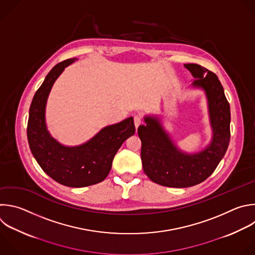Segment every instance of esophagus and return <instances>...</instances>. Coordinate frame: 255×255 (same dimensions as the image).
<instances>
[{
  "instance_id": "34e87169",
  "label": "esophagus",
  "mask_w": 255,
  "mask_h": 255,
  "mask_svg": "<svg viewBox=\"0 0 255 255\" xmlns=\"http://www.w3.org/2000/svg\"><path fill=\"white\" fill-rule=\"evenodd\" d=\"M142 123V120H141V117L139 116H135L134 117V125H135V128L137 129L139 127V125Z\"/></svg>"
}]
</instances>
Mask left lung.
<instances>
[{"label":"left lung","instance_id":"left-lung-1","mask_svg":"<svg viewBox=\"0 0 255 255\" xmlns=\"http://www.w3.org/2000/svg\"><path fill=\"white\" fill-rule=\"evenodd\" d=\"M184 67L194 78L191 88L205 94L212 131L210 143L195 153L181 150L157 115L144 116L145 125L138 128L145 174L157 184L176 188L194 186L208 178L223 158L230 140V107L217 76L197 64Z\"/></svg>","mask_w":255,"mask_h":255}]
</instances>
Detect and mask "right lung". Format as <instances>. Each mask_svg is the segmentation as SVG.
<instances>
[{
	"label": "right lung",
	"mask_w": 255,
	"mask_h": 255,
	"mask_svg": "<svg viewBox=\"0 0 255 255\" xmlns=\"http://www.w3.org/2000/svg\"><path fill=\"white\" fill-rule=\"evenodd\" d=\"M77 61L68 59L57 64L37 90L29 111L28 142L38 164L58 183L85 187L103 181L122 143L135 133L133 117L102 128L90 140L77 146H66L50 134L46 124L49 94L66 67Z\"/></svg>",
	"instance_id": "add662e5"
}]
</instances>
